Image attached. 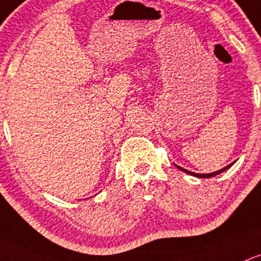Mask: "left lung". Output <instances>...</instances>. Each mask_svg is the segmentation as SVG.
<instances>
[{
	"label": "left lung",
	"instance_id": "obj_1",
	"mask_svg": "<svg viewBox=\"0 0 261 261\" xmlns=\"http://www.w3.org/2000/svg\"><path fill=\"white\" fill-rule=\"evenodd\" d=\"M232 165H233V163H231V165L226 166V167H225V168H221V170H219V171H216V172H212V173H206V174H200V173H195V172H190V171L185 170V168H181V167H179V166H177V168H179V170H182V171H184V172H186V173H189V174H192V176H195V177H198V178H210V177H214V176H216V174L221 173V172H224L225 170H227V168H230L231 166H232Z\"/></svg>",
	"mask_w": 261,
	"mask_h": 261
}]
</instances>
